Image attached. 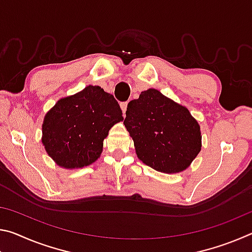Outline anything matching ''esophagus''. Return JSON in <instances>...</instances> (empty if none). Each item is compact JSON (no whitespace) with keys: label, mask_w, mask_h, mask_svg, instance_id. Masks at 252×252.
Returning <instances> with one entry per match:
<instances>
[{"label":"esophagus","mask_w":252,"mask_h":252,"mask_svg":"<svg viewBox=\"0 0 252 252\" xmlns=\"http://www.w3.org/2000/svg\"><path fill=\"white\" fill-rule=\"evenodd\" d=\"M120 106H121V110H122V112H123V116H126V111L127 102H121Z\"/></svg>","instance_id":"esophagus-1"}]
</instances>
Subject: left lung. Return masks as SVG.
I'll return each mask as SVG.
<instances>
[{
    "label": "left lung",
    "mask_w": 252,
    "mask_h": 252,
    "mask_svg": "<svg viewBox=\"0 0 252 252\" xmlns=\"http://www.w3.org/2000/svg\"><path fill=\"white\" fill-rule=\"evenodd\" d=\"M125 126L143 163L164 173L181 172L201 150V132L189 110L155 89L129 102Z\"/></svg>",
    "instance_id": "8db88e82"
}]
</instances>
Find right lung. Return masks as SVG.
Returning <instances> with one entry per match:
<instances>
[{"label": "right lung", "instance_id": "right-lung-1", "mask_svg": "<svg viewBox=\"0 0 252 252\" xmlns=\"http://www.w3.org/2000/svg\"><path fill=\"white\" fill-rule=\"evenodd\" d=\"M122 120V110L114 96L89 85L59 100L46 113L42 142L60 167L83 168L100 157L109 130Z\"/></svg>", "mask_w": 252, "mask_h": 252}]
</instances>
